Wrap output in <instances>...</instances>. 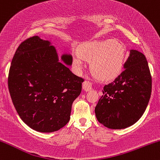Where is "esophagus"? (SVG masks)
Masks as SVG:
<instances>
[{
	"label": "esophagus",
	"instance_id": "1",
	"mask_svg": "<svg viewBox=\"0 0 160 160\" xmlns=\"http://www.w3.org/2000/svg\"><path fill=\"white\" fill-rule=\"evenodd\" d=\"M82 89H83V90L86 92L91 90L92 89L91 82L88 81V80H85V81L82 82Z\"/></svg>",
	"mask_w": 160,
	"mask_h": 160
}]
</instances>
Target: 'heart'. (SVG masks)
Segmentation results:
<instances>
[{
	"instance_id": "obj_1",
	"label": "heart",
	"mask_w": 160,
	"mask_h": 160,
	"mask_svg": "<svg viewBox=\"0 0 160 160\" xmlns=\"http://www.w3.org/2000/svg\"><path fill=\"white\" fill-rule=\"evenodd\" d=\"M125 49L116 40L92 41L84 43L74 56V63L81 68L83 60H90L91 71L101 78H112L120 72L123 65Z\"/></svg>"
}]
</instances>
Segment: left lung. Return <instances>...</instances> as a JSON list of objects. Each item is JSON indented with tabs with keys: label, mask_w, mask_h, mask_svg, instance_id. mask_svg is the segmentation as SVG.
<instances>
[{
	"label": "left lung",
	"mask_w": 160,
	"mask_h": 160,
	"mask_svg": "<svg viewBox=\"0 0 160 160\" xmlns=\"http://www.w3.org/2000/svg\"><path fill=\"white\" fill-rule=\"evenodd\" d=\"M151 89L152 78L146 57L132 49L122 72L104 86L103 95L95 108L97 120L113 129L132 126L146 110Z\"/></svg>",
	"instance_id": "obj_1"
}]
</instances>
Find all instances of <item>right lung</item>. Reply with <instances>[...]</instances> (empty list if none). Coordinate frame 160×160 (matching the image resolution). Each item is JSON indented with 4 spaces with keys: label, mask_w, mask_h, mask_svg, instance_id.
<instances>
[{
    "label": "right lung",
    "mask_w": 160,
    "mask_h": 160,
    "mask_svg": "<svg viewBox=\"0 0 160 160\" xmlns=\"http://www.w3.org/2000/svg\"><path fill=\"white\" fill-rule=\"evenodd\" d=\"M58 61L54 47L38 36L28 38L16 49L8 75V88L20 118L30 128L52 132L68 122L73 102L82 90L83 78Z\"/></svg>",
    "instance_id": "obj_1"
}]
</instances>
